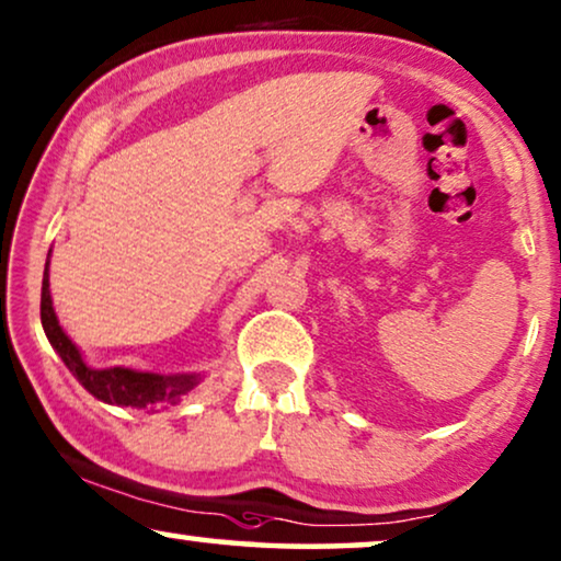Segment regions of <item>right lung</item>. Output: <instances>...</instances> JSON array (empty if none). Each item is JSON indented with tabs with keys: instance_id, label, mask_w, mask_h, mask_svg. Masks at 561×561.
<instances>
[{
	"instance_id": "right-lung-1",
	"label": "right lung",
	"mask_w": 561,
	"mask_h": 561,
	"mask_svg": "<svg viewBox=\"0 0 561 561\" xmlns=\"http://www.w3.org/2000/svg\"><path fill=\"white\" fill-rule=\"evenodd\" d=\"M39 319H43V329L55 352L60 354L72 375L78 377L88 392L108 404H121V408H161V404H176L182 400V394L190 392L199 385L194 375L182 377H164V375H151V371H134L124 367L113 369H91L80 356L78 346L72 344L68 334L60 329L58 316L53 311V298H50V275H43V298H39Z\"/></svg>"
}]
</instances>
